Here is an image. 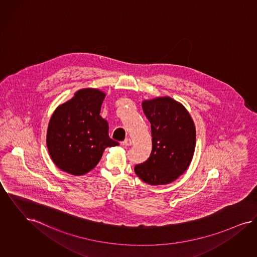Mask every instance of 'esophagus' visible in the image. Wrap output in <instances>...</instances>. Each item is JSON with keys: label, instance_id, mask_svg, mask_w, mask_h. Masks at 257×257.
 <instances>
[{"label": "esophagus", "instance_id": "34e87169", "mask_svg": "<svg viewBox=\"0 0 257 257\" xmlns=\"http://www.w3.org/2000/svg\"><path fill=\"white\" fill-rule=\"evenodd\" d=\"M121 145L124 146V147H130V146L133 145V140L131 138H126L124 141L121 143Z\"/></svg>", "mask_w": 257, "mask_h": 257}]
</instances>
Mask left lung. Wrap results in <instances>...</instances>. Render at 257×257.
I'll return each instance as SVG.
<instances>
[{
	"mask_svg": "<svg viewBox=\"0 0 257 257\" xmlns=\"http://www.w3.org/2000/svg\"><path fill=\"white\" fill-rule=\"evenodd\" d=\"M144 113L151 123L152 150L134 171L145 183L158 186L176 180L190 166L196 132L186 107L169 96L145 100Z\"/></svg>",
	"mask_w": 257,
	"mask_h": 257,
	"instance_id": "8db88e82",
	"label": "left lung"
}]
</instances>
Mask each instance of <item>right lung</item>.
<instances>
[{"label": "right lung", "mask_w": 257, "mask_h": 257, "mask_svg": "<svg viewBox=\"0 0 257 257\" xmlns=\"http://www.w3.org/2000/svg\"><path fill=\"white\" fill-rule=\"evenodd\" d=\"M105 93L83 88L59 105L49 120L47 146L60 170L84 175L94 169L107 147L119 143L108 136V124L100 116Z\"/></svg>", "instance_id": "add662e5"}]
</instances>
